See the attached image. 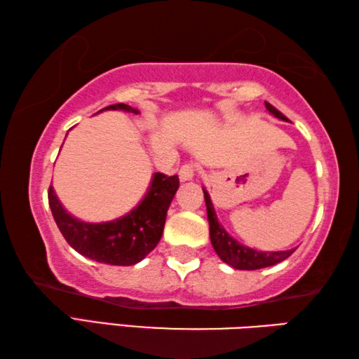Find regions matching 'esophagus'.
Returning a JSON list of instances; mask_svg holds the SVG:
<instances>
[{
  "instance_id": "1",
  "label": "esophagus",
  "mask_w": 359,
  "mask_h": 359,
  "mask_svg": "<svg viewBox=\"0 0 359 359\" xmlns=\"http://www.w3.org/2000/svg\"><path fill=\"white\" fill-rule=\"evenodd\" d=\"M197 172V167L194 165V163H184V165H181L180 168V180L181 181H189L192 180L194 176H196Z\"/></svg>"
}]
</instances>
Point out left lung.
I'll use <instances>...</instances> for the list:
<instances>
[{"label":"left lung","instance_id":"8db88e82","mask_svg":"<svg viewBox=\"0 0 359 359\" xmlns=\"http://www.w3.org/2000/svg\"><path fill=\"white\" fill-rule=\"evenodd\" d=\"M266 110L279 119H285L282 113L274 109L271 104L265 102ZM205 194V203H206V215H208V222H210V238L211 244L215 248L216 254L219 259L227 263L231 268L235 269H248V271H252V269H260L266 266H273L276 263H280L290 257L294 249L290 250H278V252H260V250L250 249L244 244L238 243L235 238H231L225 229L217 221V216L215 212V206L211 203L210 194L206 189H203Z\"/></svg>","mask_w":359,"mask_h":359}]
</instances>
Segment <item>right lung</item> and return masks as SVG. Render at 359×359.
<instances>
[{
	"label": "right lung",
	"instance_id": "right-lung-1",
	"mask_svg": "<svg viewBox=\"0 0 359 359\" xmlns=\"http://www.w3.org/2000/svg\"><path fill=\"white\" fill-rule=\"evenodd\" d=\"M102 110L138 113L130 105L115 104ZM100 110V111H102ZM180 187L178 175L154 173L147 194L128 215L109 222H83L62 208L53 186L48 189V205L60 231L69 246L99 263L130 266L142 262L159 243L168 206Z\"/></svg>",
	"mask_w": 359,
	"mask_h": 359
}]
</instances>
